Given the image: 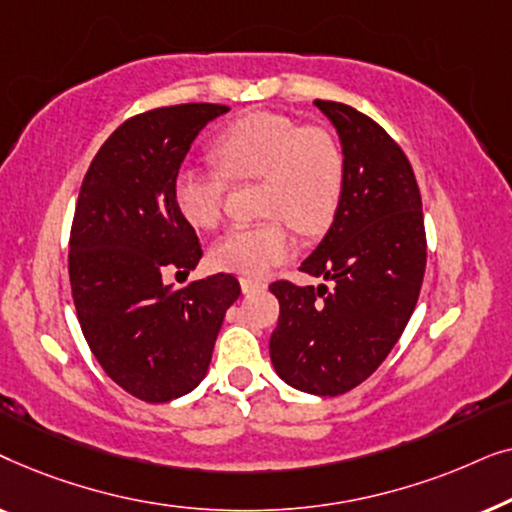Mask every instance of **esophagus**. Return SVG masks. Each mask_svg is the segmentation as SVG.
Masks as SVG:
<instances>
[{
  "label": "esophagus",
  "mask_w": 512,
  "mask_h": 512,
  "mask_svg": "<svg viewBox=\"0 0 512 512\" xmlns=\"http://www.w3.org/2000/svg\"><path fill=\"white\" fill-rule=\"evenodd\" d=\"M242 284V293H256V291H265V284L263 282H256V279H240Z\"/></svg>",
  "instance_id": "obj_1"
}]
</instances>
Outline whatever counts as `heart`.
I'll use <instances>...</instances> for the list:
<instances>
[{
  "label": "heart",
  "instance_id": "heart-1",
  "mask_svg": "<svg viewBox=\"0 0 512 512\" xmlns=\"http://www.w3.org/2000/svg\"><path fill=\"white\" fill-rule=\"evenodd\" d=\"M214 158L228 177L265 179L263 214L279 216L221 235L209 254L219 270L261 279L293 249L282 218L305 235H317L333 221L342 191V153L326 130L256 111L216 137ZM226 188L221 172L181 167L172 181L174 207L188 226L209 230L221 221Z\"/></svg>",
  "mask_w": 512,
  "mask_h": 512
}]
</instances>
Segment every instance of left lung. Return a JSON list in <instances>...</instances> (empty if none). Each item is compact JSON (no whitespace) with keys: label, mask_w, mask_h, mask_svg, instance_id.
<instances>
[{"label":"left lung","mask_w":512,"mask_h":512,"mask_svg":"<svg viewBox=\"0 0 512 512\" xmlns=\"http://www.w3.org/2000/svg\"><path fill=\"white\" fill-rule=\"evenodd\" d=\"M338 132L342 191L333 223L300 263L333 282H275L279 321L270 361L293 389L338 396L387 359L415 310L426 268V237L415 172L375 121L340 102H314Z\"/></svg>","instance_id":"1"}]
</instances>
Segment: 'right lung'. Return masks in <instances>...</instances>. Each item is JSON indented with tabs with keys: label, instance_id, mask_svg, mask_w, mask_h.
<instances>
[{
	"label": "right lung",
	"instance_id": "right-lung-1",
	"mask_svg": "<svg viewBox=\"0 0 512 512\" xmlns=\"http://www.w3.org/2000/svg\"><path fill=\"white\" fill-rule=\"evenodd\" d=\"M223 104H177L125 121L81 184L69 240V282L81 331L111 380L167 403L205 380L240 282L209 275L177 289L167 268L195 270L202 249L174 207L172 181L193 139Z\"/></svg>",
	"mask_w": 512,
	"mask_h": 512
}]
</instances>
